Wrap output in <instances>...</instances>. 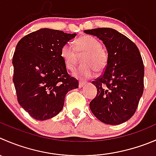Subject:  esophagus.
Masks as SVG:
<instances>
[{
    "label": "esophagus",
    "instance_id": "esophagus-1",
    "mask_svg": "<svg viewBox=\"0 0 156 156\" xmlns=\"http://www.w3.org/2000/svg\"><path fill=\"white\" fill-rule=\"evenodd\" d=\"M86 84V82L85 81H79V82H78V87L81 88V87H82L83 86H84Z\"/></svg>",
    "mask_w": 156,
    "mask_h": 156
}]
</instances>
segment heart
<instances>
[{"label": "heart", "instance_id": "1", "mask_svg": "<svg viewBox=\"0 0 156 156\" xmlns=\"http://www.w3.org/2000/svg\"><path fill=\"white\" fill-rule=\"evenodd\" d=\"M84 54L81 58L82 66L74 72L73 75L79 79H89L94 75L95 71L101 72L105 69L108 62V55L103 49L102 43L96 38L84 36L71 43L63 45L60 51L66 68L72 70L77 62V55Z\"/></svg>", "mask_w": 156, "mask_h": 156}]
</instances>
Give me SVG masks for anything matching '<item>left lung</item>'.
<instances>
[{"label": "left lung", "mask_w": 156, "mask_h": 156, "mask_svg": "<svg viewBox=\"0 0 156 156\" xmlns=\"http://www.w3.org/2000/svg\"><path fill=\"white\" fill-rule=\"evenodd\" d=\"M102 40L108 62L102 75L92 81L98 90L90 102L93 114L106 124L118 125L136 110L144 88V65L136 45L111 28L84 30Z\"/></svg>", "instance_id": "obj_1"}]
</instances>
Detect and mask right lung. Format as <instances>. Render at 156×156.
Here are the masks:
<instances>
[{
    "label": "right lung",
    "mask_w": 156,
    "mask_h": 156,
    "mask_svg": "<svg viewBox=\"0 0 156 156\" xmlns=\"http://www.w3.org/2000/svg\"><path fill=\"white\" fill-rule=\"evenodd\" d=\"M76 33L40 29L23 37L13 56V81L20 105L37 120L56 116L65 97L78 88V80L67 72L60 56L63 45Z\"/></svg>",
    "instance_id": "add662e5"
}]
</instances>
